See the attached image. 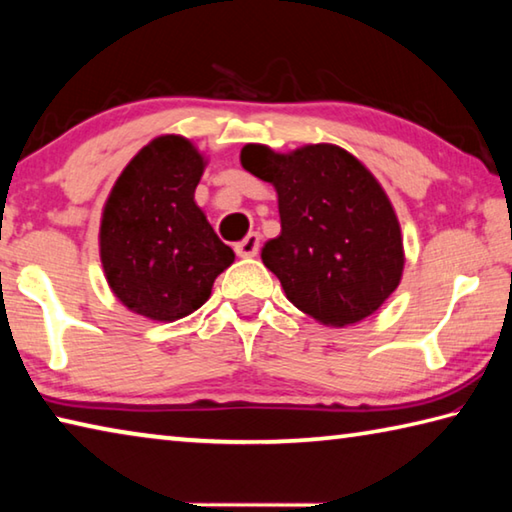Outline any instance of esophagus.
<instances>
[{
	"label": "esophagus",
	"mask_w": 512,
	"mask_h": 512,
	"mask_svg": "<svg viewBox=\"0 0 512 512\" xmlns=\"http://www.w3.org/2000/svg\"><path fill=\"white\" fill-rule=\"evenodd\" d=\"M259 246H262V237H259L257 232H250L244 241H239L235 250L239 257H255L259 253Z\"/></svg>",
	"instance_id": "1"
}]
</instances>
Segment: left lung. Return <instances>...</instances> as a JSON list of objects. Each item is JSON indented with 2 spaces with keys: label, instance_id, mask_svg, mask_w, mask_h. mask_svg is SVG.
Instances as JSON below:
<instances>
[{
  "label": "left lung",
  "instance_id": "8db88e82",
  "mask_svg": "<svg viewBox=\"0 0 512 512\" xmlns=\"http://www.w3.org/2000/svg\"><path fill=\"white\" fill-rule=\"evenodd\" d=\"M241 167L277 192L282 232L262 262L287 298L327 327H345L384 305L404 271L393 203L366 164L336 144L277 153L246 144Z\"/></svg>",
  "mask_w": 512,
  "mask_h": 512
}]
</instances>
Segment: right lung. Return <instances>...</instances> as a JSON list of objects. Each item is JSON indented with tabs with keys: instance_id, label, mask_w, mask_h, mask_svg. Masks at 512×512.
Here are the masks:
<instances>
[{
	"instance_id": "right-lung-1",
	"label": "right lung",
	"mask_w": 512,
	"mask_h": 512,
	"mask_svg": "<svg viewBox=\"0 0 512 512\" xmlns=\"http://www.w3.org/2000/svg\"><path fill=\"white\" fill-rule=\"evenodd\" d=\"M205 164L187 137H155L119 173L103 205L99 255L108 287L155 323L194 314L235 262L194 201Z\"/></svg>"
}]
</instances>
